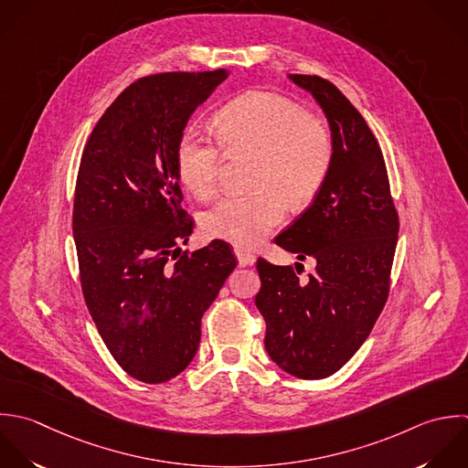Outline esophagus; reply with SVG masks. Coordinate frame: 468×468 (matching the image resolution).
I'll use <instances>...</instances> for the list:
<instances>
[{"label":"esophagus","instance_id":"1","mask_svg":"<svg viewBox=\"0 0 468 468\" xmlns=\"http://www.w3.org/2000/svg\"><path fill=\"white\" fill-rule=\"evenodd\" d=\"M237 259H239V264L244 268V266H253L255 264V255L250 253V251H244V250H237Z\"/></svg>","mask_w":468,"mask_h":468}]
</instances>
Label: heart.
I'll return each instance as SVG.
<instances>
[{
  "instance_id": "1",
  "label": "heart",
  "mask_w": 468,
  "mask_h": 468,
  "mask_svg": "<svg viewBox=\"0 0 468 468\" xmlns=\"http://www.w3.org/2000/svg\"><path fill=\"white\" fill-rule=\"evenodd\" d=\"M215 125L220 144L193 129L182 134L176 175L189 193L209 198L218 187L224 151L229 158L255 156L250 180L255 193L222 198L202 215L206 235L255 248L282 222L286 206L301 209L317 198L332 171L334 133L303 105L273 92L229 101Z\"/></svg>"
}]
</instances>
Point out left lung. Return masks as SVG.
I'll return each mask as SVG.
<instances>
[{
  "label": "left lung",
  "mask_w": 468,
  "mask_h": 468,
  "mask_svg": "<svg viewBox=\"0 0 468 468\" xmlns=\"http://www.w3.org/2000/svg\"><path fill=\"white\" fill-rule=\"evenodd\" d=\"M290 80L323 107L335 154L314 204L275 239L299 261L314 257L315 271L299 281L292 266L259 257L255 304L271 361L299 379H324L361 348L385 308L399 215L383 151L361 112L321 76Z\"/></svg>",
  "instance_id": "left-lung-1"
}]
</instances>
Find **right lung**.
<instances>
[{
    "mask_svg": "<svg viewBox=\"0 0 468 468\" xmlns=\"http://www.w3.org/2000/svg\"><path fill=\"white\" fill-rule=\"evenodd\" d=\"M229 70L136 80L94 125L78 169L72 233L89 314L114 361L149 385L193 361L200 321L237 266L213 240L182 251L195 220L182 206L176 145Z\"/></svg>",
    "mask_w": 468,
    "mask_h": 468,
    "instance_id": "1",
    "label": "right lung"
}]
</instances>
